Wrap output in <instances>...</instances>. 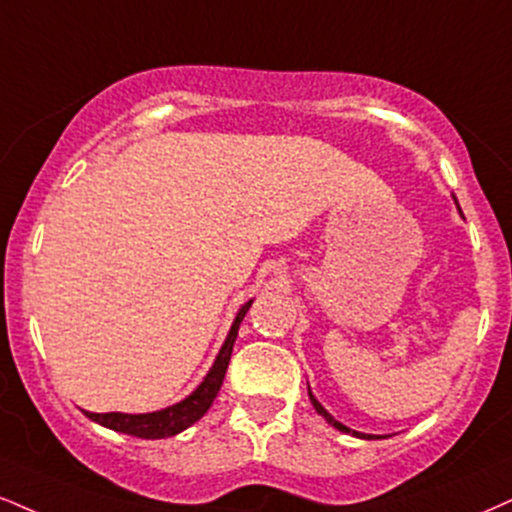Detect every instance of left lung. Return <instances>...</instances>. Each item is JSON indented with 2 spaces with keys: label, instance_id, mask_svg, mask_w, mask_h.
<instances>
[{
  "label": "left lung",
  "instance_id": "8db88e82",
  "mask_svg": "<svg viewBox=\"0 0 512 512\" xmlns=\"http://www.w3.org/2000/svg\"><path fill=\"white\" fill-rule=\"evenodd\" d=\"M453 200H455V197H453ZM455 205H458V200H455ZM458 209H460V207H458ZM307 393H310V400H312V405H315V410L319 412V415L324 417L326 422L331 424V427H336L338 432H343V434H350V436H357V439H367V441H372V439H384V436H379V434H362V432H355V429H350V427H346V424H341V422H338L336 417L331 415L329 410H324V405L319 403V400L315 398V393L310 391V384H307Z\"/></svg>",
  "mask_w": 512,
  "mask_h": 512
}]
</instances>
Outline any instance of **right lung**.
<instances>
[{"label": "right lung", "mask_w": 512, "mask_h": 512, "mask_svg": "<svg viewBox=\"0 0 512 512\" xmlns=\"http://www.w3.org/2000/svg\"><path fill=\"white\" fill-rule=\"evenodd\" d=\"M252 300L245 305H240L236 319H233L226 341L221 343L217 357H214L212 367L205 374V379L197 384L193 393H188L186 398L178 400V403L169 405V408L155 410V412H140V415H131V412H85V417H90L92 422L102 424V427L114 429L119 434L138 436V439H166V436L181 434L183 429H188L190 424H195L202 415L209 410V405L214 403L217 393L224 384L226 367H229L233 343H236L238 326L243 322V317L248 315Z\"/></svg>", "instance_id": "add662e5"}]
</instances>
